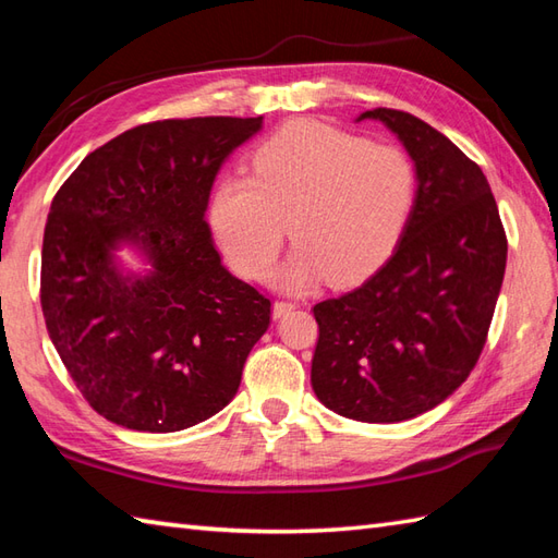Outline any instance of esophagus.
I'll return each instance as SVG.
<instances>
[{
	"label": "esophagus",
	"mask_w": 558,
	"mask_h": 558,
	"mask_svg": "<svg viewBox=\"0 0 558 558\" xmlns=\"http://www.w3.org/2000/svg\"><path fill=\"white\" fill-rule=\"evenodd\" d=\"M294 302H282V300H278V302H272V318H280V316H286V314H290L292 310H294Z\"/></svg>",
	"instance_id": "esophagus-1"
}]
</instances>
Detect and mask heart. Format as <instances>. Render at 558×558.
<instances>
[{
  "label": "heart",
  "instance_id": "heart-1",
  "mask_svg": "<svg viewBox=\"0 0 558 558\" xmlns=\"http://www.w3.org/2000/svg\"><path fill=\"white\" fill-rule=\"evenodd\" d=\"M252 168L254 177H220L208 220L246 278L264 276L290 230L298 248L276 276L286 288L369 278L393 254L417 198L405 150L322 122L278 129L254 150Z\"/></svg>",
  "mask_w": 558,
  "mask_h": 558
}]
</instances>
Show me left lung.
Returning a JSON list of instances; mask_svg holds the SVG:
<instances>
[{
	"mask_svg": "<svg viewBox=\"0 0 558 558\" xmlns=\"http://www.w3.org/2000/svg\"><path fill=\"white\" fill-rule=\"evenodd\" d=\"M417 170V198L393 256L352 292L318 302L316 398L342 417L393 424L436 408L487 342L506 270V232L487 177L410 112L376 108Z\"/></svg>",
	"mask_w": 558,
	"mask_h": 558,
	"instance_id": "1",
	"label": "left lung"
}]
</instances>
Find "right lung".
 <instances>
[{"instance_id": "add662e5", "label": "right lung", "mask_w": 558, "mask_h": 558, "mask_svg": "<svg viewBox=\"0 0 558 558\" xmlns=\"http://www.w3.org/2000/svg\"><path fill=\"white\" fill-rule=\"evenodd\" d=\"M264 117L129 129L88 153L52 198L43 240L45 326L88 405L126 429H189L234 398L270 300L234 278L206 208L230 153ZM136 245L151 268L126 274Z\"/></svg>"}]
</instances>
